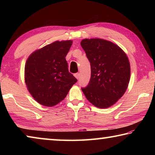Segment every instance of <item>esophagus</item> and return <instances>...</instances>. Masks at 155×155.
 <instances>
[{
	"label": "esophagus",
	"mask_w": 155,
	"mask_h": 155,
	"mask_svg": "<svg viewBox=\"0 0 155 155\" xmlns=\"http://www.w3.org/2000/svg\"><path fill=\"white\" fill-rule=\"evenodd\" d=\"M74 77L77 78V79H78L79 78V77H80V74L79 73H76V74H74Z\"/></svg>",
	"instance_id": "34e87169"
}]
</instances>
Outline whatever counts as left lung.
<instances>
[{"instance_id":"8db88e82","label":"left lung","mask_w":155,"mask_h":155,"mask_svg":"<svg viewBox=\"0 0 155 155\" xmlns=\"http://www.w3.org/2000/svg\"><path fill=\"white\" fill-rule=\"evenodd\" d=\"M81 45L91 65V78L83 94L94 106L105 109L124 95L130 81L128 57L116 44L103 39H84Z\"/></svg>"}]
</instances>
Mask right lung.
<instances>
[{
	"mask_svg": "<svg viewBox=\"0 0 155 155\" xmlns=\"http://www.w3.org/2000/svg\"><path fill=\"white\" fill-rule=\"evenodd\" d=\"M72 41H56L33 52L25 68L29 93L44 106L52 107L66 97L77 79L68 71L65 60Z\"/></svg>",
	"mask_w": 155,
	"mask_h": 155,
	"instance_id": "obj_1",
	"label": "right lung"
}]
</instances>
